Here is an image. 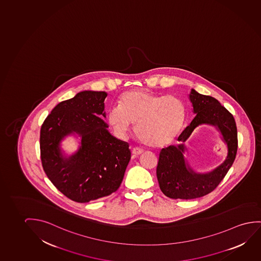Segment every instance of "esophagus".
<instances>
[{
	"instance_id": "34e87169",
	"label": "esophagus",
	"mask_w": 261,
	"mask_h": 261,
	"mask_svg": "<svg viewBox=\"0 0 261 261\" xmlns=\"http://www.w3.org/2000/svg\"><path fill=\"white\" fill-rule=\"evenodd\" d=\"M143 153V150H141L139 148H134L132 150V154L134 156H139Z\"/></svg>"
}]
</instances>
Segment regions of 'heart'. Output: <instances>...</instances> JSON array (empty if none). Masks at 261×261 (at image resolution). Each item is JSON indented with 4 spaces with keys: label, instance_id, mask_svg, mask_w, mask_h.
Listing matches in <instances>:
<instances>
[{
    "label": "heart",
    "instance_id": "heart-1",
    "mask_svg": "<svg viewBox=\"0 0 261 261\" xmlns=\"http://www.w3.org/2000/svg\"><path fill=\"white\" fill-rule=\"evenodd\" d=\"M118 106L110 109L108 122L121 136L136 125V134L151 147L171 144L184 125L186 106L174 95L146 91H126L118 98Z\"/></svg>",
    "mask_w": 261,
    "mask_h": 261
}]
</instances>
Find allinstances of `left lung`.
Here are the masks:
<instances>
[{
	"mask_svg": "<svg viewBox=\"0 0 261 261\" xmlns=\"http://www.w3.org/2000/svg\"><path fill=\"white\" fill-rule=\"evenodd\" d=\"M194 113L197 114L189 126L178 136L181 144L163 148L157 165L160 189L172 199H194L214 191L225 177L234 162L238 149L237 126L234 117L216 98L198 93L195 90L189 95ZM210 123L217 126L228 146V156L223 165L210 174H197L187 166L181 152L182 143L197 125Z\"/></svg>",
	"mask_w": 261,
	"mask_h": 261,
	"instance_id": "left-lung-1",
	"label": "left lung"
}]
</instances>
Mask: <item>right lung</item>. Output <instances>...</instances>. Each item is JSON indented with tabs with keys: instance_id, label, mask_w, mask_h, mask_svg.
<instances>
[{
	"instance_id": "1",
	"label": "right lung",
	"mask_w": 261,
	"mask_h": 261,
	"mask_svg": "<svg viewBox=\"0 0 261 261\" xmlns=\"http://www.w3.org/2000/svg\"><path fill=\"white\" fill-rule=\"evenodd\" d=\"M105 91H85L54 108L40 129V158L50 181L69 199L86 203L110 196L120 187L131 151L127 143L111 136L98 116ZM82 136L75 155L64 160L59 144L69 133Z\"/></svg>"
}]
</instances>
